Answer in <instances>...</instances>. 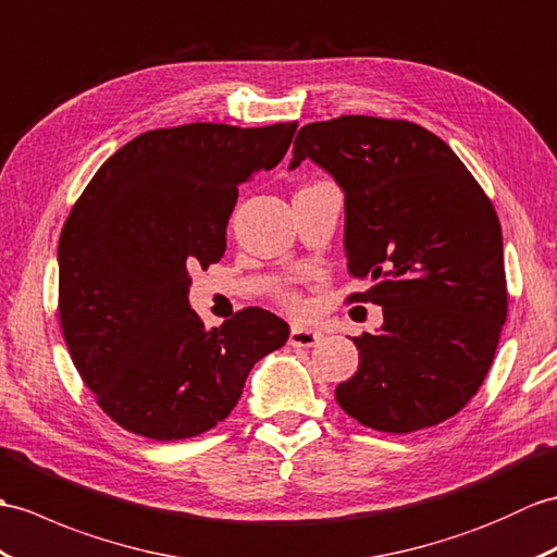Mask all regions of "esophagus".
Listing matches in <instances>:
<instances>
[{"label":"esophagus","instance_id":"34e87169","mask_svg":"<svg viewBox=\"0 0 557 557\" xmlns=\"http://www.w3.org/2000/svg\"><path fill=\"white\" fill-rule=\"evenodd\" d=\"M322 334L313 327H301V325H294L289 332V344L292 346H299V348H310L320 342Z\"/></svg>","mask_w":557,"mask_h":557}]
</instances>
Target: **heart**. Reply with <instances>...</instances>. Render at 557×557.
Segmentation results:
<instances>
[{"label":"heart","instance_id":"1","mask_svg":"<svg viewBox=\"0 0 557 557\" xmlns=\"http://www.w3.org/2000/svg\"><path fill=\"white\" fill-rule=\"evenodd\" d=\"M284 304H287L292 310H301V299H299V296H284Z\"/></svg>","mask_w":557,"mask_h":557}]
</instances>
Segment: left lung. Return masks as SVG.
Instances as JSON below:
<instances>
[{"label":"left lung","mask_w":557,"mask_h":557,"mask_svg":"<svg viewBox=\"0 0 557 557\" xmlns=\"http://www.w3.org/2000/svg\"><path fill=\"white\" fill-rule=\"evenodd\" d=\"M310 159L344 191L354 301L382 327L354 337L358 372L337 404L370 430L408 434L454 418L480 389L508 315L494 206L444 139L408 121L342 115L308 123L289 168Z\"/></svg>","instance_id":"8db88e82"}]
</instances>
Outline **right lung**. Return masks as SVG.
Wrapping results in <instances>:
<instances>
[{
    "label": "right lung",
    "mask_w": 557,
    "mask_h": 557,
    "mask_svg": "<svg viewBox=\"0 0 557 557\" xmlns=\"http://www.w3.org/2000/svg\"><path fill=\"white\" fill-rule=\"evenodd\" d=\"M296 123H191L127 141L89 180L59 239L63 339L97 404L123 430L173 442L209 432L237 406L289 325L244 308L206 330L189 270L225 253L242 183L275 168Z\"/></svg>",
    "instance_id": "1"
}]
</instances>
